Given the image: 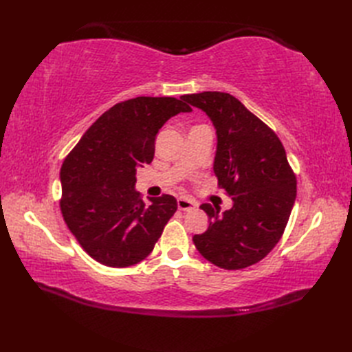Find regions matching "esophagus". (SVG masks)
Wrapping results in <instances>:
<instances>
[{"instance_id":"esophagus-1","label":"esophagus","mask_w":352,"mask_h":352,"mask_svg":"<svg viewBox=\"0 0 352 352\" xmlns=\"http://www.w3.org/2000/svg\"><path fill=\"white\" fill-rule=\"evenodd\" d=\"M195 206H197V202H195V201H192V199L185 198V197H180V198H177V208H179V210L188 211V210H192V208H195Z\"/></svg>"}]
</instances>
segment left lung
Instances as JSON below:
<instances>
[{
    "label": "left lung",
    "instance_id": "left-lung-1",
    "mask_svg": "<svg viewBox=\"0 0 352 352\" xmlns=\"http://www.w3.org/2000/svg\"><path fill=\"white\" fill-rule=\"evenodd\" d=\"M204 111L217 135L212 170L232 197V208L202 204L208 229L192 238L199 254L220 269L239 270L263 260L279 242L296 198V179L279 138L226 92L182 97Z\"/></svg>",
    "mask_w": 352,
    "mask_h": 352
}]
</instances>
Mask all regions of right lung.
Instances as JSON below:
<instances>
[{
	"label": "right lung",
	"instance_id": "1",
	"mask_svg": "<svg viewBox=\"0 0 352 352\" xmlns=\"http://www.w3.org/2000/svg\"><path fill=\"white\" fill-rule=\"evenodd\" d=\"M184 98L136 97L116 104L83 133L61 166L63 217L80 247L109 267H129L146 258L177 210L176 198L144 202L136 172L150 164L155 136L179 113Z\"/></svg>",
	"mask_w": 352,
	"mask_h": 352
}]
</instances>
